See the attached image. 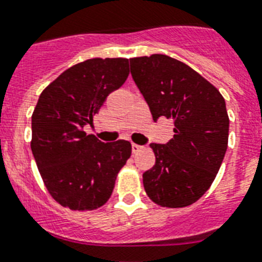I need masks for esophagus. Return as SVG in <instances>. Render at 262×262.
Returning a JSON list of instances; mask_svg holds the SVG:
<instances>
[{
  "label": "esophagus",
  "instance_id": "34e87169",
  "mask_svg": "<svg viewBox=\"0 0 262 262\" xmlns=\"http://www.w3.org/2000/svg\"><path fill=\"white\" fill-rule=\"evenodd\" d=\"M140 149H141V147H140V145H137V144H132V151H133V154L139 152Z\"/></svg>",
  "mask_w": 262,
  "mask_h": 262
}]
</instances>
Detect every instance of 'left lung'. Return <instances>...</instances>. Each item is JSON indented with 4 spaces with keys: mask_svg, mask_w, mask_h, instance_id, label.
<instances>
[{
    "mask_svg": "<svg viewBox=\"0 0 262 262\" xmlns=\"http://www.w3.org/2000/svg\"><path fill=\"white\" fill-rule=\"evenodd\" d=\"M130 73L154 121L174 122L167 144L152 143L155 164L143 174L148 197L160 207L183 208L211 187L228 144L226 102L219 90L168 55L130 58Z\"/></svg>",
    "mask_w": 262,
    "mask_h": 262,
    "instance_id": "1",
    "label": "left lung"
}]
</instances>
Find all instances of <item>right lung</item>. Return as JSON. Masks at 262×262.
Masks as SVG:
<instances>
[{
	"label": "right lung",
	"mask_w": 262,
	"mask_h": 262,
	"mask_svg": "<svg viewBox=\"0 0 262 262\" xmlns=\"http://www.w3.org/2000/svg\"><path fill=\"white\" fill-rule=\"evenodd\" d=\"M127 76V58H91L61 73L39 96L31 149L47 191L59 205L92 211L110 199L132 144L102 143L83 127Z\"/></svg>",
	"instance_id": "add662e5"
}]
</instances>
